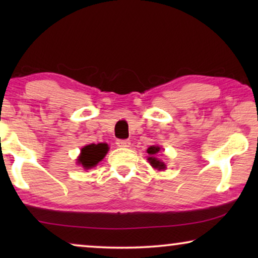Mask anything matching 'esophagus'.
<instances>
[{
  "mask_svg": "<svg viewBox=\"0 0 258 258\" xmlns=\"http://www.w3.org/2000/svg\"><path fill=\"white\" fill-rule=\"evenodd\" d=\"M116 144H117L118 147H130V141L129 140H117L116 141Z\"/></svg>",
  "mask_w": 258,
  "mask_h": 258,
  "instance_id": "obj_1",
  "label": "esophagus"
}]
</instances>
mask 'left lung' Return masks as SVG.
Instances as JSON below:
<instances>
[{"instance_id": "left-lung-1", "label": "left lung", "mask_w": 258, "mask_h": 258, "mask_svg": "<svg viewBox=\"0 0 258 258\" xmlns=\"http://www.w3.org/2000/svg\"><path fill=\"white\" fill-rule=\"evenodd\" d=\"M161 151V148L158 146H151L148 148L147 153L149 154V157H148V161H149V163L151 164V167L157 169V170H164L165 169V164L163 162L157 160L156 157V154H158Z\"/></svg>"}]
</instances>
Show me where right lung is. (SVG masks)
<instances>
[{"label":"right lung","mask_w":258,"mask_h":258,"mask_svg":"<svg viewBox=\"0 0 258 258\" xmlns=\"http://www.w3.org/2000/svg\"><path fill=\"white\" fill-rule=\"evenodd\" d=\"M108 150L109 147L105 143L88 144V146L81 149V154L77 158V163L82 165L86 170L96 167L98 162L103 160V157L107 155Z\"/></svg>","instance_id":"1"}]
</instances>
